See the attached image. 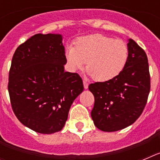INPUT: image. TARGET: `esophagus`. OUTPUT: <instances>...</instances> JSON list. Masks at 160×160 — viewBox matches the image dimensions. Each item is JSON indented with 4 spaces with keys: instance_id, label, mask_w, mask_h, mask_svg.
<instances>
[{
    "instance_id": "34e87169",
    "label": "esophagus",
    "mask_w": 160,
    "mask_h": 160,
    "mask_svg": "<svg viewBox=\"0 0 160 160\" xmlns=\"http://www.w3.org/2000/svg\"><path fill=\"white\" fill-rule=\"evenodd\" d=\"M83 86H84L85 89H87V88H88V86H89L88 82H86V81H83Z\"/></svg>"
}]
</instances>
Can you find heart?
Returning a JSON list of instances; mask_svg holds the SVG:
<instances>
[{"label":"heart","instance_id":"1","mask_svg":"<svg viewBox=\"0 0 160 160\" xmlns=\"http://www.w3.org/2000/svg\"><path fill=\"white\" fill-rule=\"evenodd\" d=\"M128 56V47L123 41L102 34L78 38L74 47L68 46L66 50L70 71L82 70L87 62V73L101 82L116 78L124 70Z\"/></svg>","mask_w":160,"mask_h":160}]
</instances>
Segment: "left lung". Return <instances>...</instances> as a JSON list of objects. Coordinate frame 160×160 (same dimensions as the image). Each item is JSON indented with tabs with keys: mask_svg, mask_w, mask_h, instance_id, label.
<instances>
[{
	"mask_svg": "<svg viewBox=\"0 0 160 160\" xmlns=\"http://www.w3.org/2000/svg\"><path fill=\"white\" fill-rule=\"evenodd\" d=\"M128 62L116 78L89 86L94 96L91 118L102 131L113 132L131 126L140 116L148 101L151 87L148 57L132 39L128 40Z\"/></svg>",
	"mask_w": 160,
	"mask_h": 160,
	"instance_id": "obj_1",
	"label": "left lung"
}]
</instances>
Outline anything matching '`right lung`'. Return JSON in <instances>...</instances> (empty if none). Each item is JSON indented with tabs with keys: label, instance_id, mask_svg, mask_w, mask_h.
Returning a JSON list of instances; mask_svg holds the SVG:
<instances>
[{
	"label": "right lung",
	"instance_id": "obj_1",
	"mask_svg": "<svg viewBox=\"0 0 160 160\" xmlns=\"http://www.w3.org/2000/svg\"><path fill=\"white\" fill-rule=\"evenodd\" d=\"M66 64L61 34L38 33L16 49L8 94L14 114L29 129L53 134L64 128L72 103L84 89L78 73L65 72Z\"/></svg>",
	"mask_w": 160,
	"mask_h": 160
}]
</instances>
